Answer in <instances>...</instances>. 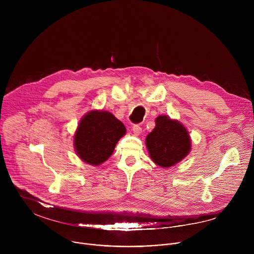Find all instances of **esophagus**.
<instances>
[{"instance_id": "obj_1", "label": "esophagus", "mask_w": 254, "mask_h": 254, "mask_svg": "<svg viewBox=\"0 0 254 254\" xmlns=\"http://www.w3.org/2000/svg\"><path fill=\"white\" fill-rule=\"evenodd\" d=\"M132 131H133L134 134L138 135V134L141 133L142 130H141V127H140L139 125H133V126H132Z\"/></svg>"}]
</instances>
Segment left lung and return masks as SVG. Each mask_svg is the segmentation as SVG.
<instances>
[{
    "label": "left lung",
    "instance_id": "1",
    "mask_svg": "<svg viewBox=\"0 0 254 254\" xmlns=\"http://www.w3.org/2000/svg\"><path fill=\"white\" fill-rule=\"evenodd\" d=\"M146 146L155 164L169 168L190 153L191 138L187 128L180 122L159 116L155 128L147 135Z\"/></svg>",
    "mask_w": 254,
    "mask_h": 254
}]
</instances>
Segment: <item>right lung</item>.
<instances>
[{"label":"right lung","mask_w":254,"mask_h":254,"mask_svg":"<svg viewBox=\"0 0 254 254\" xmlns=\"http://www.w3.org/2000/svg\"><path fill=\"white\" fill-rule=\"evenodd\" d=\"M126 132L124 124L113 114L91 111L82 118L75 131V152L83 162L98 166L113 155Z\"/></svg>","instance_id":"right-lung-1"}]
</instances>
